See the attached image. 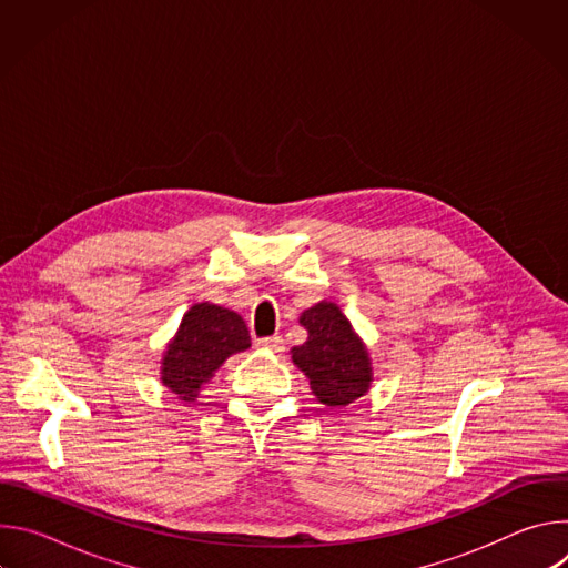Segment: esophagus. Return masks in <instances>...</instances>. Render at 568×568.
Segmentation results:
<instances>
[{"mask_svg": "<svg viewBox=\"0 0 568 568\" xmlns=\"http://www.w3.org/2000/svg\"><path fill=\"white\" fill-rule=\"evenodd\" d=\"M256 346L258 348H265V351H274V353H281L283 351V339L281 337H261L256 339Z\"/></svg>", "mask_w": 568, "mask_h": 568, "instance_id": "1", "label": "esophagus"}]
</instances>
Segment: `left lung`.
Masks as SVG:
<instances>
[{"mask_svg": "<svg viewBox=\"0 0 568 568\" xmlns=\"http://www.w3.org/2000/svg\"><path fill=\"white\" fill-rule=\"evenodd\" d=\"M307 342L292 348V362L310 379L326 407H346L366 395L373 382L371 357L339 305L321 301L298 318Z\"/></svg>", "mask_w": 568, "mask_h": 568, "instance_id": "obj_1", "label": "left lung"}]
</instances>
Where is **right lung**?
<instances>
[{
    "mask_svg": "<svg viewBox=\"0 0 568 568\" xmlns=\"http://www.w3.org/2000/svg\"><path fill=\"white\" fill-rule=\"evenodd\" d=\"M252 346L245 321L215 303H195L161 359V382L180 399L195 402L200 388L226 357Z\"/></svg>",
    "mask_w": 568,
    "mask_h": 568,
    "instance_id": "add662e5",
    "label": "right lung"
}]
</instances>
